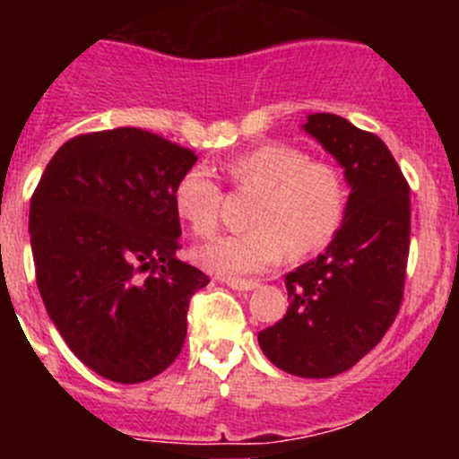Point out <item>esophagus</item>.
Listing matches in <instances>:
<instances>
[{
  "label": "esophagus",
  "instance_id": "esophagus-1",
  "mask_svg": "<svg viewBox=\"0 0 459 459\" xmlns=\"http://www.w3.org/2000/svg\"><path fill=\"white\" fill-rule=\"evenodd\" d=\"M226 286H230L233 290H253L257 289V281L253 280H224Z\"/></svg>",
  "mask_w": 459,
  "mask_h": 459
}]
</instances>
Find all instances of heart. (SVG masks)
Segmentation results:
<instances>
[{
	"mask_svg": "<svg viewBox=\"0 0 459 459\" xmlns=\"http://www.w3.org/2000/svg\"><path fill=\"white\" fill-rule=\"evenodd\" d=\"M229 182L255 191L253 229L220 235L195 248L206 271L224 277H247L280 262L317 251L335 235L344 215V184L326 161L308 160L290 143H262L230 157L221 166ZM221 191L204 169H191L173 188V208L195 235L206 238L220 217Z\"/></svg>",
	"mask_w": 459,
	"mask_h": 459,
	"instance_id": "heart-1",
	"label": "heart"
}]
</instances>
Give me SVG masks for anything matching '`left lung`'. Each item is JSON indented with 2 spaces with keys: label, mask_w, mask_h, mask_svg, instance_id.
Instances as JSON below:
<instances>
[{
  "label": "left lung",
  "mask_w": 459,
  "mask_h": 459,
  "mask_svg": "<svg viewBox=\"0 0 459 459\" xmlns=\"http://www.w3.org/2000/svg\"><path fill=\"white\" fill-rule=\"evenodd\" d=\"M302 128L344 169L351 195L326 251L286 275L289 311L257 342L281 371L322 379L355 367L400 311L411 191L373 133L331 113L308 115Z\"/></svg>",
  "instance_id": "1"
}]
</instances>
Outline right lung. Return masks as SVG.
Returning a JSON list of instances; mask_svg holds the SVG:
<instances>
[{
  "instance_id": "obj_1",
  "label": "right lung",
  "mask_w": 459,
  "mask_h": 459,
  "mask_svg": "<svg viewBox=\"0 0 459 459\" xmlns=\"http://www.w3.org/2000/svg\"><path fill=\"white\" fill-rule=\"evenodd\" d=\"M197 155L142 128L73 137L30 200L37 289L68 349L101 377L137 384L175 362L188 302L208 284L179 262L173 188Z\"/></svg>"
}]
</instances>
